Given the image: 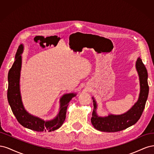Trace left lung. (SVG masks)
I'll use <instances>...</instances> for the list:
<instances>
[{"instance_id":"8db88e82","label":"left lung","mask_w":154,"mask_h":154,"mask_svg":"<svg viewBox=\"0 0 154 154\" xmlns=\"http://www.w3.org/2000/svg\"><path fill=\"white\" fill-rule=\"evenodd\" d=\"M136 68L139 78L140 92L136 103L127 112L120 115L109 114L108 116L100 117L96 113L97 103L92 97L94 109L92 114L91 123L96 129L106 132H119L131 127L136 123L141 118L145 106L149 92L148 72L141 59L139 57L136 62Z\"/></svg>"}]
</instances>
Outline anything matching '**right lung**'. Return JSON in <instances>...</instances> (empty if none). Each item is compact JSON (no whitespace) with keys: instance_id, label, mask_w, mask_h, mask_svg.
<instances>
[{"instance_id":"obj_1","label":"right lung","mask_w":154,"mask_h":154,"mask_svg":"<svg viewBox=\"0 0 154 154\" xmlns=\"http://www.w3.org/2000/svg\"><path fill=\"white\" fill-rule=\"evenodd\" d=\"M24 46L20 44L15 55V60L8 72V100L13 114L17 121L24 127L36 132H51L59 128L66 118V112L69 103L76 94L69 93L63 95L60 98V111L56 118L52 120L44 121L36 116L30 114L23 105L20 92V75L22 66V56Z\"/></svg>"}]
</instances>
